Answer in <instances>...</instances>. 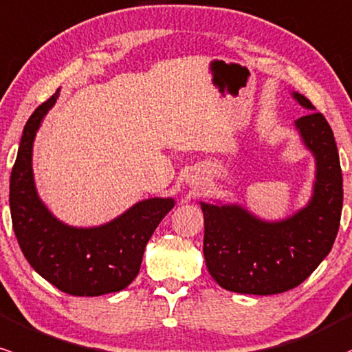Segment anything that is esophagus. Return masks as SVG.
I'll return each mask as SVG.
<instances>
[{
	"instance_id": "esophagus-1",
	"label": "esophagus",
	"mask_w": 352,
	"mask_h": 352,
	"mask_svg": "<svg viewBox=\"0 0 352 352\" xmlns=\"http://www.w3.org/2000/svg\"><path fill=\"white\" fill-rule=\"evenodd\" d=\"M187 182H188V185H192V187H199V177H197V175L188 177Z\"/></svg>"
}]
</instances>
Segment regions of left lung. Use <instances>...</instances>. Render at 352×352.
I'll return each instance as SVG.
<instances>
[{
    "mask_svg": "<svg viewBox=\"0 0 352 352\" xmlns=\"http://www.w3.org/2000/svg\"><path fill=\"white\" fill-rule=\"evenodd\" d=\"M309 110L294 122L316 158V182L307 206L291 217L267 222L237 204L200 202L204 257L210 276L227 291L270 296L294 289L331 252L342 210V173L334 133L304 95L292 94Z\"/></svg>",
    "mask_w": 352,
    "mask_h": 352,
    "instance_id": "8db88e82",
    "label": "left lung"
}]
</instances>
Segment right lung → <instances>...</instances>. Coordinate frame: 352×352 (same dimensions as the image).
<instances>
[{
    "instance_id": "right-lung-1",
    "label": "right lung",
    "mask_w": 352,
    "mask_h": 352,
    "mask_svg": "<svg viewBox=\"0 0 352 352\" xmlns=\"http://www.w3.org/2000/svg\"><path fill=\"white\" fill-rule=\"evenodd\" d=\"M58 95L41 103L23 130L10 179L14 235L30 265L60 291L87 297L118 292L137 277L146 242L175 202L142 200L111 222L87 229L58 220L38 197L32 167L34 137Z\"/></svg>"
}]
</instances>
